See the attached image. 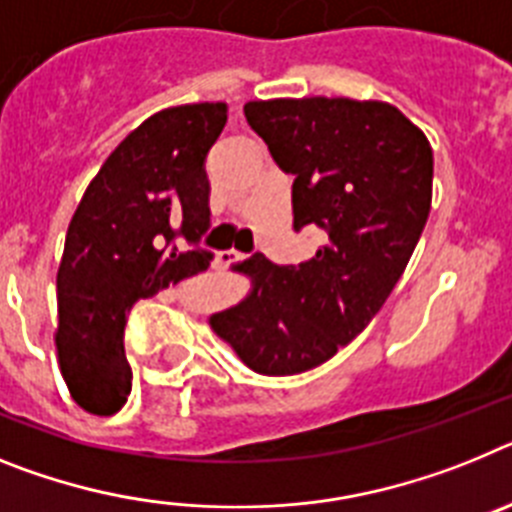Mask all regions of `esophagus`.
Listing matches in <instances>:
<instances>
[{
    "mask_svg": "<svg viewBox=\"0 0 512 512\" xmlns=\"http://www.w3.org/2000/svg\"><path fill=\"white\" fill-rule=\"evenodd\" d=\"M250 255H242V252L237 250H226V252H219V265H231V262H242L247 260Z\"/></svg>",
    "mask_w": 512,
    "mask_h": 512,
    "instance_id": "1",
    "label": "esophagus"
}]
</instances>
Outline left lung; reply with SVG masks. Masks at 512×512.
I'll return each mask as SVG.
<instances>
[{
	"mask_svg": "<svg viewBox=\"0 0 512 512\" xmlns=\"http://www.w3.org/2000/svg\"><path fill=\"white\" fill-rule=\"evenodd\" d=\"M244 118L293 175V229L322 244L299 268L260 252L237 265L255 288L211 327L255 373L296 376L361 335L402 278L430 213L433 149L389 102L257 100Z\"/></svg>",
	"mask_w": 512,
	"mask_h": 512,
	"instance_id": "left-lung-1",
	"label": "left lung"
}]
</instances>
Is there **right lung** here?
Returning a JSON list of instances; mask_svg holds the SVG:
<instances>
[{
	"label": "right lung",
	"instance_id": "right-lung-1",
	"mask_svg": "<svg viewBox=\"0 0 512 512\" xmlns=\"http://www.w3.org/2000/svg\"><path fill=\"white\" fill-rule=\"evenodd\" d=\"M224 126V102L154 113L115 146L71 216L56 348L71 397L92 415H115L131 394L133 304L211 265L198 242L211 229L206 157Z\"/></svg>",
	"mask_w": 512,
	"mask_h": 512
}]
</instances>
